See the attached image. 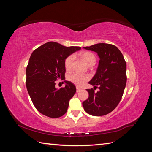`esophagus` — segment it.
I'll use <instances>...</instances> for the list:
<instances>
[{"instance_id":"34e87169","label":"esophagus","mask_w":152,"mask_h":152,"mask_svg":"<svg viewBox=\"0 0 152 152\" xmlns=\"http://www.w3.org/2000/svg\"><path fill=\"white\" fill-rule=\"evenodd\" d=\"M76 89H77V93H79V92H80V90H81V89L80 88V87H78V86L76 87Z\"/></svg>"}]
</instances>
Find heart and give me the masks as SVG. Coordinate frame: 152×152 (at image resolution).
<instances>
[{"mask_svg": "<svg viewBox=\"0 0 152 152\" xmlns=\"http://www.w3.org/2000/svg\"><path fill=\"white\" fill-rule=\"evenodd\" d=\"M81 58L83 59L87 65H94L96 62V58L94 55L90 52H82L80 54ZM74 59V56L73 54L68 56L65 60V67L66 70H70L72 65V63ZM66 79L74 84L78 86H82L86 81L89 79V77L86 75H81L75 72L69 73L66 76Z\"/></svg>", "mask_w": 152, "mask_h": 152, "instance_id": "heart-1", "label": "heart"}]
</instances>
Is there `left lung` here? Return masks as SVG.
Instances as JSON below:
<instances>
[{"label":"left lung","instance_id":"8db88e82","mask_svg":"<svg viewBox=\"0 0 152 152\" xmlns=\"http://www.w3.org/2000/svg\"><path fill=\"white\" fill-rule=\"evenodd\" d=\"M83 48L96 52L100 59L96 74L89 82L100 91L95 93L93 89H87L89 98L82 105L91 115H105L117 107L122 97L127 81L126 63L114 45L99 43Z\"/></svg>","mask_w":152,"mask_h":152}]
</instances>
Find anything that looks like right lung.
I'll use <instances>...</instances> for the list:
<instances>
[{
  "label": "right lung",
  "instance_id": "add662e5",
  "mask_svg": "<svg viewBox=\"0 0 152 152\" xmlns=\"http://www.w3.org/2000/svg\"><path fill=\"white\" fill-rule=\"evenodd\" d=\"M80 49V47H65L49 42L31 54L26 70V89L35 107L44 115L58 118L66 112L76 87L65 80V86L58 89L55 81L65 79V59Z\"/></svg>",
  "mask_w": 152,
  "mask_h": 152
}]
</instances>
